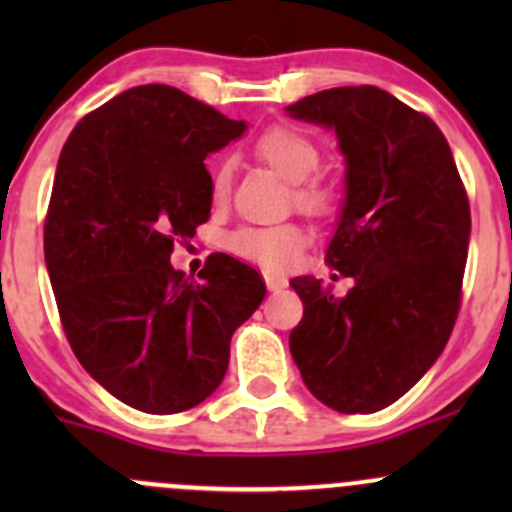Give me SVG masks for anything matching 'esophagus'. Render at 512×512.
<instances>
[{
	"mask_svg": "<svg viewBox=\"0 0 512 512\" xmlns=\"http://www.w3.org/2000/svg\"><path fill=\"white\" fill-rule=\"evenodd\" d=\"M265 285L270 292H282L287 287V277L272 275V272H265Z\"/></svg>",
	"mask_w": 512,
	"mask_h": 512,
	"instance_id": "34e87169",
	"label": "esophagus"
}]
</instances>
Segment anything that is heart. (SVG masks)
I'll use <instances>...</instances> for the list:
<instances>
[{"label": "heart", "mask_w": 512, "mask_h": 512, "mask_svg": "<svg viewBox=\"0 0 512 512\" xmlns=\"http://www.w3.org/2000/svg\"><path fill=\"white\" fill-rule=\"evenodd\" d=\"M257 158L265 160L270 168H275L282 178L292 183L294 203L302 210L314 215H322L332 208L334 195L329 185L314 178V173L322 165V151L307 133L297 128L277 126L262 133L255 143ZM232 180V163L220 160L213 170V200L227 198ZM230 250L237 255L255 260L265 267H285L294 260L304 245V232L299 225H265V227H240L230 235Z\"/></svg>", "instance_id": "1"}]
</instances>
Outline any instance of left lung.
Listing matches in <instances>:
<instances>
[{
  "mask_svg": "<svg viewBox=\"0 0 512 512\" xmlns=\"http://www.w3.org/2000/svg\"><path fill=\"white\" fill-rule=\"evenodd\" d=\"M285 111L337 133L344 200L327 262L354 287L289 285L304 317L289 352L307 389L339 414H374L436 364L461 307L471 208L436 123L376 86L304 96Z\"/></svg>",
  "mask_w": 512,
  "mask_h": 512,
  "instance_id": "left-lung-1",
  "label": "left lung"
}]
</instances>
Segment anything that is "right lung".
Returning <instances> with one entry per match:
<instances>
[{
	"mask_svg": "<svg viewBox=\"0 0 512 512\" xmlns=\"http://www.w3.org/2000/svg\"><path fill=\"white\" fill-rule=\"evenodd\" d=\"M245 121L163 84L113 96L81 118L56 165L44 260L66 339L123 404L178 414L208 399L230 339L265 299L260 272L215 252L200 282L173 270L175 240L210 218V153Z\"/></svg>",
	"mask_w": 512,
	"mask_h": 512,
	"instance_id": "1",
	"label": "right lung"
}]
</instances>
